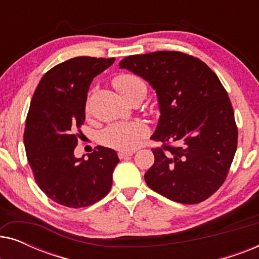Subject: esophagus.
I'll list each match as a JSON object with an SVG mask.
<instances>
[{"label": "esophagus", "mask_w": 259, "mask_h": 259, "mask_svg": "<svg viewBox=\"0 0 259 259\" xmlns=\"http://www.w3.org/2000/svg\"><path fill=\"white\" fill-rule=\"evenodd\" d=\"M134 152H136V151H120L118 155H119L120 159H125V158L131 157V155H133Z\"/></svg>", "instance_id": "1"}]
</instances>
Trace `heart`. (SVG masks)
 <instances>
[{"mask_svg": "<svg viewBox=\"0 0 259 259\" xmlns=\"http://www.w3.org/2000/svg\"><path fill=\"white\" fill-rule=\"evenodd\" d=\"M114 86L126 99L140 91L146 92V84L133 74H120L114 79ZM88 111V105H87ZM150 130L144 121H122L109 125L101 134V141L106 146L121 151H132L139 147Z\"/></svg>", "mask_w": 259, "mask_h": 259, "instance_id": "heart-1", "label": "heart"}]
</instances>
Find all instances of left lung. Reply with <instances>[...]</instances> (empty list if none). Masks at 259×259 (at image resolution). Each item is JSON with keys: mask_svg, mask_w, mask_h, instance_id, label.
<instances>
[{"mask_svg": "<svg viewBox=\"0 0 259 259\" xmlns=\"http://www.w3.org/2000/svg\"><path fill=\"white\" fill-rule=\"evenodd\" d=\"M119 67L143 77L157 93L160 118L152 139L164 145L152 150L154 164L145 173L148 187L177 203L207 199L225 182L238 139L231 101L218 76L201 60L180 52L127 56Z\"/></svg>", "mask_w": 259, "mask_h": 259, "instance_id": "left-lung-1", "label": "left lung"}]
</instances>
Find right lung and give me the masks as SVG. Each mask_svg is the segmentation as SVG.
Listing matches in <instances>:
<instances>
[{"label":"right lung","mask_w":259,"mask_h":259,"mask_svg":"<svg viewBox=\"0 0 259 259\" xmlns=\"http://www.w3.org/2000/svg\"><path fill=\"white\" fill-rule=\"evenodd\" d=\"M114 61L79 56L59 63L42 76L31 99L23 136L28 162L42 192L63 206H90L112 187L119 162L114 150L98 146L88 159L76 158L74 150L92 81Z\"/></svg>","instance_id":"right-lung-1"}]
</instances>
